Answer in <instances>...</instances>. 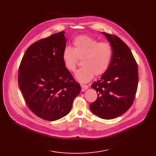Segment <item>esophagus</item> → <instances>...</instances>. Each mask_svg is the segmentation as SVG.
Instances as JSON below:
<instances>
[{"mask_svg": "<svg viewBox=\"0 0 156 156\" xmlns=\"http://www.w3.org/2000/svg\"><path fill=\"white\" fill-rule=\"evenodd\" d=\"M81 92H85L87 89L88 88V86L85 85H81Z\"/></svg>", "mask_w": 156, "mask_h": 156, "instance_id": "obj_1", "label": "esophagus"}]
</instances>
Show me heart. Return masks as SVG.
<instances>
[{
	"mask_svg": "<svg viewBox=\"0 0 156 156\" xmlns=\"http://www.w3.org/2000/svg\"><path fill=\"white\" fill-rule=\"evenodd\" d=\"M73 48L66 47L62 53L64 67L74 72L78 64V59H81L82 68L75 75L76 79L85 83L90 81L94 75L104 74L109 67L112 56V48L108 42H99L97 40L87 35L76 37L73 41Z\"/></svg>",
	"mask_w": 156,
	"mask_h": 156,
	"instance_id": "1",
	"label": "heart"
}]
</instances>
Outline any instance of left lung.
Returning a JSON list of instances; mask_svg holds the SVG:
<instances>
[{
    "label": "left lung",
    "mask_w": 156,
    "mask_h": 156,
    "mask_svg": "<svg viewBox=\"0 0 156 156\" xmlns=\"http://www.w3.org/2000/svg\"><path fill=\"white\" fill-rule=\"evenodd\" d=\"M102 34L112 48V56L108 70L92 85L98 97L90 109L101 118L111 119L126 112L132 105L138 87V66L123 41L114 35Z\"/></svg>",
    "instance_id": "1"
}]
</instances>
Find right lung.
Returning <instances> with one entry per match:
<instances>
[{
    "instance_id": "obj_1",
    "label": "right lung",
    "mask_w": 156,
    "mask_h": 156,
    "mask_svg": "<svg viewBox=\"0 0 156 156\" xmlns=\"http://www.w3.org/2000/svg\"><path fill=\"white\" fill-rule=\"evenodd\" d=\"M64 34L57 33L31 45L19 68V87L28 107L47 121L66 116L81 91L62 60L66 44Z\"/></svg>"
}]
</instances>
